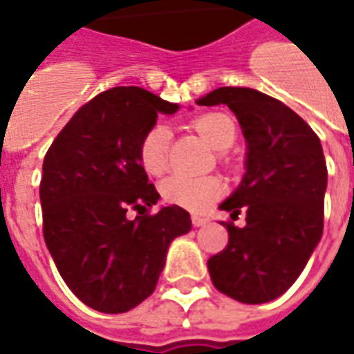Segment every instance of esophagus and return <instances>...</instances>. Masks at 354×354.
<instances>
[{
	"mask_svg": "<svg viewBox=\"0 0 354 354\" xmlns=\"http://www.w3.org/2000/svg\"><path fill=\"white\" fill-rule=\"evenodd\" d=\"M192 223H193V227H203V225L207 223V220H205V218H201V216H192Z\"/></svg>",
	"mask_w": 354,
	"mask_h": 354,
	"instance_id": "1",
	"label": "esophagus"
}]
</instances>
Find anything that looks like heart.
<instances>
[{
    "label": "heart",
    "instance_id": "1",
    "mask_svg": "<svg viewBox=\"0 0 354 354\" xmlns=\"http://www.w3.org/2000/svg\"><path fill=\"white\" fill-rule=\"evenodd\" d=\"M193 129L218 151L233 146L237 138V127L225 113H203L193 121ZM169 144L170 131L167 124L155 123L144 132L138 146V161L149 176H161L169 169ZM223 192L225 185L216 176L172 174L161 184L162 199L197 214L220 199Z\"/></svg>",
    "mask_w": 354,
    "mask_h": 354
}]
</instances>
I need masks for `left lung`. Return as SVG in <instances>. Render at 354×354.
<instances>
[{
	"instance_id": "1",
	"label": "left lung",
	"mask_w": 354,
	"mask_h": 354,
	"mask_svg": "<svg viewBox=\"0 0 354 354\" xmlns=\"http://www.w3.org/2000/svg\"><path fill=\"white\" fill-rule=\"evenodd\" d=\"M225 104L246 140L243 182L220 208L230 243L208 260L214 286L241 304H266L296 282L324 227L328 170L319 136L281 100L246 87H220L197 100Z\"/></svg>"
}]
</instances>
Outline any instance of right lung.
<instances>
[{
    "label": "right lung",
    "mask_w": 354,
    "mask_h": 354,
    "mask_svg": "<svg viewBox=\"0 0 354 354\" xmlns=\"http://www.w3.org/2000/svg\"><path fill=\"white\" fill-rule=\"evenodd\" d=\"M174 111L144 88H109L75 111L43 159V237L68 288L96 311L127 313L151 296L169 245L192 230L184 208L149 214L159 193L138 161L144 132Z\"/></svg>",
    "instance_id": "add662e5"
}]
</instances>
